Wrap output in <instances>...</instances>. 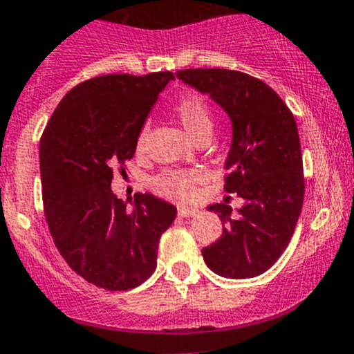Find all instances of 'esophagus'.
Here are the masks:
<instances>
[{
  "label": "esophagus",
  "instance_id": "obj_1",
  "mask_svg": "<svg viewBox=\"0 0 354 354\" xmlns=\"http://www.w3.org/2000/svg\"><path fill=\"white\" fill-rule=\"evenodd\" d=\"M198 212L197 207H190V205H178V214L181 216V218H192V216H195Z\"/></svg>",
  "mask_w": 354,
  "mask_h": 354
}]
</instances>
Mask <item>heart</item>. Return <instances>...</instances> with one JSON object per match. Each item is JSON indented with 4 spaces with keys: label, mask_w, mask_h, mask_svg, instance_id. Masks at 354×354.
<instances>
[{
    "label": "heart",
    "mask_w": 354,
    "mask_h": 354,
    "mask_svg": "<svg viewBox=\"0 0 354 354\" xmlns=\"http://www.w3.org/2000/svg\"><path fill=\"white\" fill-rule=\"evenodd\" d=\"M174 112L183 128L194 136L195 140H207L212 131V124H214V118H212V111L207 105V102L201 97H185L174 105ZM147 135H149V124H145L140 131L138 138H136V149L142 150L145 147ZM201 178L198 171H176L169 169L160 173L159 176L153 178L152 185L160 195L166 197H176V198H188L194 195L195 183Z\"/></svg>",
    "instance_id": "1"
}]
</instances>
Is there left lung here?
<instances>
[{
    "label": "left lung",
    "instance_id": "8db88e82",
    "mask_svg": "<svg viewBox=\"0 0 354 354\" xmlns=\"http://www.w3.org/2000/svg\"><path fill=\"white\" fill-rule=\"evenodd\" d=\"M178 79L228 114L232 143L225 192L245 204L232 214L209 205L223 235L202 249L209 270L225 279H252L270 270L289 245L304 201L303 153L292 112L266 82L226 68H187Z\"/></svg>",
    "mask_w": 354,
    "mask_h": 354
}]
</instances>
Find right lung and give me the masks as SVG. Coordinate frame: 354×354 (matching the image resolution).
<instances>
[{
    "label": "right lung",
    "instance_id": "1",
    "mask_svg": "<svg viewBox=\"0 0 354 354\" xmlns=\"http://www.w3.org/2000/svg\"><path fill=\"white\" fill-rule=\"evenodd\" d=\"M173 72L107 74L74 86L55 109L39 143L44 216L58 252L77 275L107 290L135 289L157 266L160 235L176 207L138 194L131 211L112 194V167L136 152Z\"/></svg>",
    "mask_w": 354,
    "mask_h": 354
}]
</instances>
